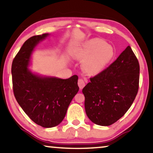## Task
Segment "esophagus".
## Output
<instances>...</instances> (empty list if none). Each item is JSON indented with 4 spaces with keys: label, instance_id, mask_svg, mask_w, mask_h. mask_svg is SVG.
Segmentation results:
<instances>
[{
    "label": "esophagus",
    "instance_id": "1",
    "mask_svg": "<svg viewBox=\"0 0 153 153\" xmlns=\"http://www.w3.org/2000/svg\"><path fill=\"white\" fill-rule=\"evenodd\" d=\"M87 82V79H80L78 81V85L79 87V88L82 89L83 87L85 86L86 82Z\"/></svg>",
    "mask_w": 153,
    "mask_h": 153
}]
</instances>
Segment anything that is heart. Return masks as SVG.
<instances>
[{
  "label": "heart",
  "mask_w": 153,
  "mask_h": 153,
  "mask_svg": "<svg viewBox=\"0 0 153 153\" xmlns=\"http://www.w3.org/2000/svg\"><path fill=\"white\" fill-rule=\"evenodd\" d=\"M114 48L104 41L92 39L85 42L74 52L75 58L83 60L84 71L89 74H97L102 72L114 58Z\"/></svg>",
  "instance_id": "heart-1"
}]
</instances>
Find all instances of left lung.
I'll list each match as a JSON object with an SVG mask.
<instances>
[{
	"mask_svg": "<svg viewBox=\"0 0 153 153\" xmlns=\"http://www.w3.org/2000/svg\"><path fill=\"white\" fill-rule=\"evenodd\" d=\"M140 65L130 46L115 61L90 78L82 89L85 108L95 124L108 126L126 113L139 88Z\"/></svg>",
	"mask_w": 153,
	"mask_h": 153,
	"instance_id": "8db88e82",
	"label": "left lung"
}]
</instances>
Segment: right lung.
<instances>
[{"label": "right lung", "mask_w": 153, "mask_h": 153, "mask_svg": "<svg viewBox=\"0 0 153 153\" xmlns=\"http://www.w3.org/2000/svg\"><path fill=\"white\" fill-rule=\"evenodd\" d=\"M48 35H36L27 39L11 66L13 90L17 102L32 121L46 128L56 126L62 121L79 89L77 75L68 79L43 77L27 68L35 46Z\"/></svg>", "instance_id": "add662e5"}]
</instances>
